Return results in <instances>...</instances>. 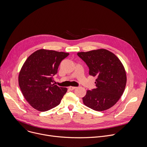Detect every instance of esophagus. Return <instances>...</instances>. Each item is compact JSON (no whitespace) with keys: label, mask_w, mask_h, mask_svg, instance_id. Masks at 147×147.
Returning <instances> with one entry per match:
<instances>
[{"label":"esophagus","mask_w":147,"mask_h":147,"mask_svg":"<svg viewBox=\"0 0 147 147\" xmlns=\"http://www.w3.org/2000/svg\"><path fill=\"white\" fill-rule=\"evenodd\" d=\"M76 88V87H72V86H70V87H69V89L70 90H74Z\"/></svg>","instance_id":"esophagus-1"}]
</instances>
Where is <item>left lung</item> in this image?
I'll use <instances>...</instances> for the list:
<instances>
[{
  "mask_svg": "<svg viewBox=\"0 0 147 147\" xmlns=\"http://www.w3.org/2000/svg\"><path fill=\"white\" fill-rule=\"evenodd\" d=\"M77 55L89 67V74L96 77V88L87 90L82 98L87 107L96 111L107 110L116 103L124 92L127 82L125 69L119 59L105 49H99Z\"/></svg>",
  "mask_w": 147,
  "mask_h": 147,
  "instance_id": "obj_1",
  "label": "left lung"
}]
</instances>
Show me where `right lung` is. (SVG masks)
Listing matches in <instances>:
<instances>
[{
	"label": "right lung",
	"instance_id": "1",
	"mask_svg": "<svg viewBox=\"0 0 147 147\" xmlns=\"http://www.w3.org/2000/svg\"><path fill=\"white\" fill-rule=\"evenodd\" d=\"M69 53L40 49L27 59L18 75V84L30 105L40 112L49 111L60 104L67 88L52 84L60 62Z\"/></svg>",
	"mask_w": 147,
	"mask_h": 147
}]
</instances>
